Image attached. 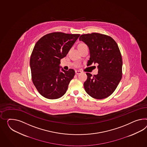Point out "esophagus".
Listing matches in <instances>:
<instances>
[{"label":"esophagus","mask_w":147,"mask_h":147,"mask_svg":"<svg viewBox=\"0 0 147 147\" xmlns=\"http://www.w3.org/2000/svg\"><path fill=\"white\" fill-rule=\"evenodd\" d=\"M75 72L76 74H77V75H78V74H81L82 72L81 71H80V70H76Z\"/></svg>","instance_id":"obj_1"}]
</instances>
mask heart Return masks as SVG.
<instances>
[{"label":"heart","mask_w":147,"mask_h":147,"mask_svg":"<svg viewBox=\"0 0 147 147\" xmlns=\"http://www.w3.org/2000/svg\"><path fill=\"white\" fill-rule=\"evenodd\" d=\"M86 46L85 44H84V43H80V44H79V46H78V47H83V46Z\"/></svg>","instance_id":"heart-1"}]
</instances>
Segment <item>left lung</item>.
Returning <instances> with one entry per match:
<instances>
[{
  "mask_svg": "<svg viewBox=\"0 0 147 147\" xmlns=\"http://www.w3.org/2000/svg\"><path fill=\"white\" fill-rule=\"evenodd\" d=\"M79 40L88 46L90 58L87 65L98 63V74L86 73L85 90L91 97L103 99L108 97L117 88L122 77L123 61L116 42L109 36L98 34H84Z\"/></svg>",
  "mask_w": 147,
  "mask_h": 147,
  "instance_id": "obj_1",
  "label": "left lung"
}]
</instances>
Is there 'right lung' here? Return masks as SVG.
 I'll return each mask as SVG.
<instances>
[{"instance_id":"right-lung-1","label":"right lung","mask_w":147,"mask_h":147,"mask_svg":"<svg viewBox=\"0 0 147 147\" xmlns=\"http://www.w3.org/2000/svg\"><path fill=\"white\" fill-rule=\"evenodd\" d=\"M79 34L55 32L47 34L36 42L31 53L30 65L33 84L38 92L49 99L62 97L75 71L62 69L60 61L66 57Z\"/></svg>"}]
</instances>
